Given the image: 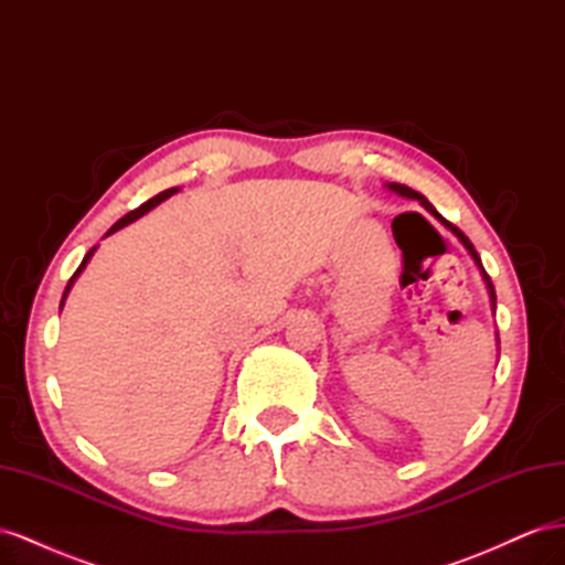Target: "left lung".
Listing matches in <instances>:
<instances>
[{
    "instance_id": "1",
    "label": "left lung",
    "mask_w": 565,
    "mask_h": 565,
    "mask_svg": "<svg viewBox=\"0 0 565 565\" xmlns=\"http://www.w3.org/2000/svg\"><path fill=\"white\" fill-rule=\"evenodd\" d=\"M388 185V191H393V193H398V195H403V198H413V200H419L422 202V207L426 210V212H431L438 221H440V224L443 226H446V228H450L457 237H459V241H461V245H465L467 249H469V254L473 256V262L478 264V268H481V273H483V280H486V285H488V292H490V301H492V311H494V301H498V297H494V287H492V280H490V276H488V273H486V268L481 266V256H478V252L473 249V245H471V241H469V237L465 235V233H461L459 228H455L452 224H450V221H446V218H443L436 210H434V204L429 202V200H426L422 193H417V191H413V188H407V185H403V183H386Z\"/></svg>"
}]
</instances>
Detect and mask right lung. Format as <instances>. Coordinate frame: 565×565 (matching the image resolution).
I'll return each instance as SVG.
<instances>
[{"label":"right lung","mask_w":565,"mask_h":565,"mask_svg":"<svg viewBox=\"0 0 565 565\" xmlns=\"http://www.w3.org/2000/svg\"><path fill=\"white\" fill-rule=\"evenodd\" d=\"M177 191H179V188H169V191H162V193H158L156 198H150L148 202H143V204H141V207H139V210H134V212H129L127 216H122V218H119V221H117V224H115V226H113V228H110V231L106 233V237H108L110 233L119 231V228H125L127 224H131V221H136V218H139V216H143V214H146V212H150L152 207H158V204H160V202H164L167 198H172V195H174ZM94 252H96V247H92V249L87 252V256H84V259H82L79 268H77V270L73 273V278H71V280H67V287H65V292H63V299H61V309H63V303H65V297H67V292H71V287L75 285V280H77V276H79V273L84 270V266H87V264H89V259H92V254H94Z\"/></svg>","instance_id":"obj_1"}]
</instances>
